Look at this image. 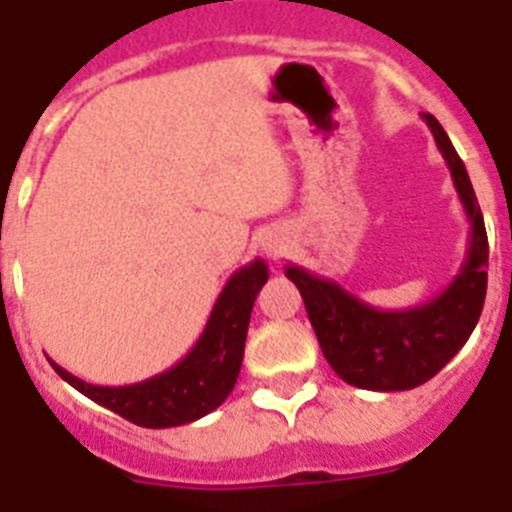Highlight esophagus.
Segmentation results:
<instances>
[{"label":"esophagus","mask_w":512,"mask_h":512,"mask_svg":"<svg viewBox=\"0 0 512 512\" xmlns=\"http://www.w3.org/2000/svg\"><path fill=\"white\" fill-rule=\"evenodd\" d=\"M287 248H289V241L284 238V235H279V233L266 235V241H264L266 256H271V259H282L284 253H287Z\"/></svg>","instance_id":"1"}]
</instances>
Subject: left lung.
<instances>
[{"mask_svg": "<svg viewBox=\"0 0 512 512\" xmlns=\"http://www.w3.org/2000/svg\"><path fill=\"white\" fill-rule=\"evenodd\" d=\"M469 220L467 259L441 295L408 310H377L333 279L284 266L305 300L323 356L343 382L374 392L413 390L436 377L469 341L487 295V230L467 166L433 115H423Z\"/></svg>", "mask_w": 512, "mask_h": 512, "instance_id": "obj_1", "label": "left lung"}]
</instances>
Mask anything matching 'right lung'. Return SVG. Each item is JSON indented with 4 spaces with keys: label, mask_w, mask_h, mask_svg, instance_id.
<instances>
[{
    "label": "right lung",
    "mask_w": 512,
    "mask_h": 512,
    "mask_svg": "<svg viewBox=\"0 0 512 512\" xmlns=\"http://www.w3.org/2000/svg\"><path fill=\"white\" fill-rule=\"evenodd\" d=\"M269 279L266 261L256 259L235 271L210 312L202 336L182 361L151 379L122 387H102L74 377L51 361L63 382L102 408L143 428H174L194 423L220 408L233 392L246 348L248 320L259 289Z\"/></svg>",
    "instance_id": "right-lung-1"
}]
</instances>
